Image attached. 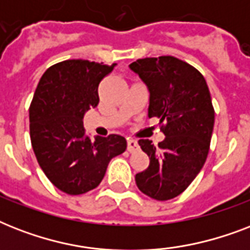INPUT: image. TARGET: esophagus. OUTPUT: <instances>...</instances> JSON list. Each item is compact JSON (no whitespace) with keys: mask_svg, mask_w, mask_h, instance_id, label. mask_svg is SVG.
Segmentation results:
<instances>
[{"mask_svg":"<svg viewBox=\"0 0 250 250\" xmlns=\"http://www.w3.org/2000/svg\"><path fill=\"white\" fill-rule=\"evenodd\" d=\"M139 149V144H137L136 140H133V139H128L127 140V150L128 152H135V150H137Z\"/></svg>","mask_w":250,"mask_h":250,"instance_id":"34e87169","label":"esophagus"}]
</instances>
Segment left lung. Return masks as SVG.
<instances>
[{"label": "left lung", "mask_w": 250, "mask_h": 250, "mask_svg": "<svg viewBox=\"0 0 250 250\" xmlns=\"http://www.w3.org/2000/svg\"><path fill=\"white\" fill-rule=\"evenodd\" d=\"M129 68L148 86V117L160 119L166 136L158 146L139 140L149 166L136 174V186L166 201L184 192L205 164L214 128L209 88L197 68L171 56L137 60Z\"/></svg>", "instance_id": "obj_1"}]
</instances>
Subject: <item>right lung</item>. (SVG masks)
Returning a JSON list of instances; mask_svg holds the SVG:
<instances>
[{"label": "right lung", "instance_id": "1", "mask_svg": "<svg viewBox=\"0 0 250 250\" xmlns=\"http://www.w3.org/2000/svg\"><path fill=\"white\" fill-rule=\"evenodd\" d=\"M115 67L86 60H67L49 67L29 106V135L46 178L67 194L94 189L110 160L127 148L121 135L85 136V111L98 105V84Z\"/></svg>", "mask_w": 250, "mask_h": 250}]
</instances>
